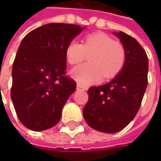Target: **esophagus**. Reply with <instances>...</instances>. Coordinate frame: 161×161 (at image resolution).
Segmentation results:
<instances>
[{
  "mask_svg": "<svg viewBox=\"0 0 161 161\" xmlns=\"http://www.w3.org/2000/svg\"><path fill=\"white\" fill-rule=\"evenodd\" d=\"M76 89H77V90H86V87H84V86H82L80 84H77Z\"/></svg>",
  "mask_w": 161,
  "mask_h": 161,
  "instance_id": "esophagus-1",
  "label": "esophagus"
}]
</instances>
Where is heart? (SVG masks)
Returning <instances> with one entry per match:
<instances>
[{
    "mask_svg": "<svg viewBox=\"0 0 161 161\" xmlns=\"http://www.w3.org/2000/svg\"><path fill=\"white\" fill-rule=\"evenodd\" d=\"M67 61L71 65L82 62L88 56L87 63L75 68L71 75L82 86L112 79L123 69L127 53L124 46L114 41L112 37L103 32H95L83 38L82 44L70 42L65 50Z\"/></svg>",
    "mask_w": 161,
    "mask_h": 161,
    "instance_id": "1",
    "label": "heart"
}]
</instances>
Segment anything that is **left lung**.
<instances>
[{
  "label": "left lung",
  "instance_id": "left-lung-1",
  "mask_svg": "<svg viewBox=\"0 0 161 161\" xmlns=\"http://www.w3.org/2000/svg\"><path fill=\"white\" fill-rule=\"evenodd\" d=\"M114 34L126 49V63L110 83L88 88V101L83 110L89 127L106 133L123 130L135 117L148 82V58L145 49L123 31Z\"/></svg>",
  "mask_w": 161,
  "mask_h": 161
}]
</instances>
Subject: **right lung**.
Here are the masks:
<instances>
[{"label": "right lung", "mask_w": 161, "mask_h": 161, "mask_svg": "<svg viewBox=\"0 0 161 161\" xmlns=\"http://www.w3.org/2000/svg\"><path fill=\"white\" fill-rule=\"evenodd\" d=\"M83 28L49 23L29 32L13 63L11 98L20 122L35 131L57 125L76 83L66 75L67 45Z\"/></svg>", "instance_id": "add662e5"}]
</instances>
